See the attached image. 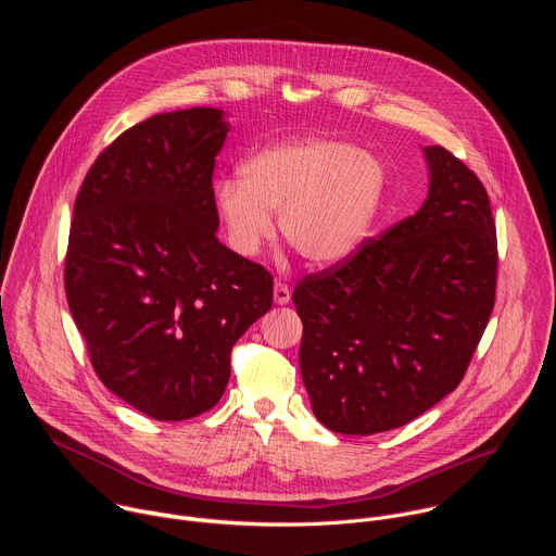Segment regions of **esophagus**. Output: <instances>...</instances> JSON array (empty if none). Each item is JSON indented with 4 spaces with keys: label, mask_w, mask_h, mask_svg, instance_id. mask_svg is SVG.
Segmentation results:
<instances>
[{
    "label": "esophagus",
    "mask_w": 556,
    "mask_h": 556,
    "mask_svg": "<svg viewBox=\"0 0 556 556\" xmlns=\"http://www.w3.org/2000/svg\"><path fill=\"white\" fill-rule=\"evenodd\" d=\"M273 294H275V303L277 305H286L288 301H290V288H288V283H283V281H275V288H273Z\"/></svg>",
    "instance_id": "obj_1"
}]
</instances>
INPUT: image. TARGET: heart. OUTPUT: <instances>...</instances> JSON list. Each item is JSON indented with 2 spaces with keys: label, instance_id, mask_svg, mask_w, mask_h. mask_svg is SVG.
Returning a JSON list of instances; mask_svg holds the SVG:
<instances>
[{
  "label": "heart",
  "instance_id": "1",
  "mask_svg": "<svg viewBox=\"0 0 556 556\" xmlns=\"http://www.w3.org/2000/svg\"><path fill=\"white\" fill-rule=\"evenodd\" d=\"M384 169L361 147L301 138L266 147L240 165V178L215 185L213 206L226 244L255 257L279 211L283 240L309 264L334 266L367 240L384 198Z\"/></svg>",
  "mask_w": 556,
  "mask_h": 556
}]
</instances>
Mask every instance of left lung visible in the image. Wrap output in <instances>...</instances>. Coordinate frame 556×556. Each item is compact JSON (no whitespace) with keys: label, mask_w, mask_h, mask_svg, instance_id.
Masks as SVG:
<instances>
[{"label":"left lung","mask_w":556,"mask_h":556,"mask_svg":"<svg viewBox=\"0 0 556 556\" xmlns=\"http://www.w3.org/2000/svg\"><path fill=\"white\" fill-rule=\"evenodd\" d=\"M425 157L420 211L292 292L301 378L316 420L334 433L399 429L438 405L491 319L497 232L489 193L444 147H425Z\"/></svg>","instance_id":"1"}]
</instances>
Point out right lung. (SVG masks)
<instances>
[{
	"mask_svg": "<svg viewBox=\"0 0 556 556\" xmlns=\"http://www.w3.org/2000/svg\"><path fill=\"white\" fill-rule=\"evenodd\" d=\"M224 112L155 114L123 131L74 202L65 296L92 367L155 420L213 409L230 350L273 305V275L217 240Z\"/></svg>",
	"mask_w": 556,
	"mask_h": 556,
	"instance_id": "1",
	"label": "right lung"
}]
</instances>
